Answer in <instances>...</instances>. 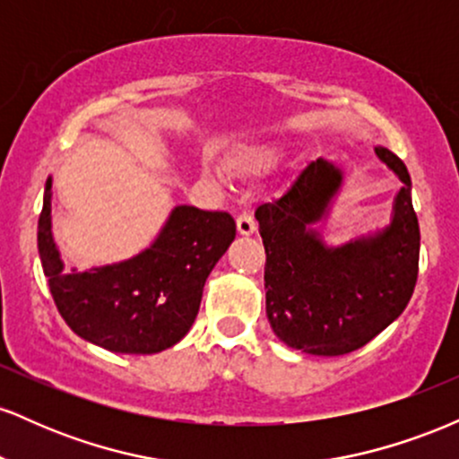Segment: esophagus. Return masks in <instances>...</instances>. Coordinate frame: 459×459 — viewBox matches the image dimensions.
Listing matches in <instances>:
<instances>
[{
    "instance_id": "1",
    "label": "esophagus",
    "mask_w": 459,
    "mask_h": 459,
    "mask_svg": "<svg viewBox=\"0 0 459 459\" xmlns=\"http://www.w3.org/2000/svg\"><path fill=\"white\" fill-rule=\"evenodd\" d=\"M237 230H239V235H252L256 230V222L255 218H252L250 213H239L237 215Z\"/></svg>"
}]
</instances>
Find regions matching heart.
I'll return each mask as SVG.
<instances>
[{
    "mask_svg": "<svg viewBox=\"0 0 459 459\" xmlns=\"http://www.w3.org/2000/svg\"><path fill=\"white\" fill-rule=\"evenodd\" d=\"M281 157V151L276 146H261L255 151H241L229 160V170H233L235 175L241 177H252L261 175V172L270 170L273 163Z\"/></svg>",
    "mask_w": 459,
    "mask_h": 459,
    "instance_id": "heart-1",
    "label": "heart"
}]
</instances>
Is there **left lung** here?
Segmentation results:
<instances>
[{"label":"left lung","mask_w":459,"mask_h":459,"mask_svg":"<svg viewBox=\"0 0 459 459\" xmlns=\"http://www.w3.org/2000/svg\"><path fill=\"white\" fill-rule=\"evenodd\" d=\"M377 157L403 181L391 226L339 247L324 246L319 222L343 175L310 161L293 186L255 218L265 246V308L272 330L293 350L343 356L376 339L408 307L419 276L420 230L405 163L377 146Z\"/></svg>","instance_id":"obj_1"}]
</instances>
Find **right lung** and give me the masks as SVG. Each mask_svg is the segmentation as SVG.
Segmentation results:
<instances>
[{
    "mask_svg": "<svg viewBox=\"0 0 459 459\" xmlns=\"http://www.w3.org/2000/svg\"><path fill=\"white\" fill-rule=\"evenodd\" d=\"M233 239L229 213L181 204L138 256L66 273L51 235L47 178L39 252L51 296L68 328L116 354H157L178 343L196 319L207 276Z\"/></svg>",
    "mask_w": 459,
    "mask_h": 459,
    "instance_id": "obj_1",
    "label": "right lung"
}]
</instances>
